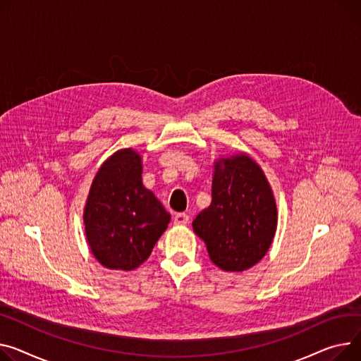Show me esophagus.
Instances as JSON below:
<instances>
[{"mask_svg":"<svg viewBox=\"0 0 361 361\" xmlns=\"http://www.w3.org/2000/svg\"><path fill=\"white\" fill-rule=\"evenodd\" d=\"M190 222V216L185 213H177L174 216V224L176 225H187Z\"/></svg>","mask_w":361,"mask_h":361,"instance_id":"34e87169","label":"esophagus"}]
</instances>
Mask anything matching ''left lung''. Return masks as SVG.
<instances>
[{
    "instance_id": "left-lung-1",
    "label": "left lung",
    "mask_w": 361,
    "mask_h": 361,
    "mask_svg": "<svg viewBox=\"0 0 361 361\" xmlns=\"http://www.w3.org/2000/svg\"><path fill=\"white\" fill-rule=\"evenodd\" d=\"M276 228V202L261 168L244 154L216 162L212 203L193 221L216 266L251 269L269 251Z\"/></svg>"
}]
</instances>
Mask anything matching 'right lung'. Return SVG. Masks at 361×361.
<instances>
[{
  "label": "right lung",
  "mask_w": 361,
  "mask_h": 361,
  "mask_svg": "<svg viewBox=\"0 0 361 361\" xmlns=\"http://www.w3.org/2000/svg\"><path fill=\"white\" fill-rule=\"evenodd\" d=\"M171 216L142 184V161L132 149L110 157L95 176L84 210L87 241L107 269L133 270L145 261Z\"/></svg>",
  "instance_id": "obj_1"
}]
</instances>
